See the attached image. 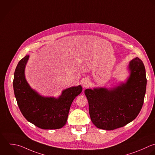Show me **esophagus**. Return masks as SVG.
<instances>
[{
  "label": "esophagus",
  "mask_w": 155,
  "mask_h": 155,
  "mask_svg": "<svg viewBox=\"0 0 155 155\" xmlns=\"http://www.w3.org/2000/svg\"><path fill=\"white\" fill-rule=\"evenodd\" d=\"M83 84V87H87L89 86V81L88 79H84V80L83 81L82 83Z\"/></svg>",
  "instance_id": "1"
}]
</instances>
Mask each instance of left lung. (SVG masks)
<instances>
[{"instance_id": "1", "label": "left lung", "mask_w": 155, "mask_h": 155, "mask_svg": "<svg viewBox=\"0 0 155 155\" xmlns=\"http://www.w3.org/2000/svg\"><path fill=\"white\" fill-rule=\"evenodd\" d=\"M130 75L121 86L86 89L89 112L93 124L98 128L112 130L122 127L135 120L144 100L147 78L143 62L138 57L129 63Z\"/></svg>"}]
</instances>
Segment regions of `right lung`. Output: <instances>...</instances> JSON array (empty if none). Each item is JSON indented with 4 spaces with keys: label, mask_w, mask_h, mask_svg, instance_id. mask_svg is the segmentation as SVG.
<instances>
[{
    "label": "right lung",
    "mask_w": 155,
    "mask_h": 155,
    "mask_svg": "<svg viewBox=\"0 0 155 155\" xmlns=\"http://www.w3.org/2000/svg\"><path fill=\"white\" fill-rule=\"evenodd\" d=\"M28 58L26 55L19 61L14 75V92L20 110L27 121L40 129H60L66 124L71 104L82 87L80 85L68 88L57 99L41 97L29 87L25 78Z\"/></svg>",
    "instance_id": "right-lung-1"
}]
</instances>
